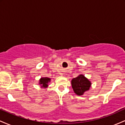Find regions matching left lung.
<instances>
[{"instance_id": "obj_1", "label": "left lung", "mask_w": 125, "mask_h": 125, "mask_svg": "<svg viewBox=\"0 0 125 125\" xmlns=\"http://www.w3.org/2000/svg\"><path fill=\"white\" fill-rule=\"evenodd\" d=\"M72 86L74 93L77 95H82L86 91L89 89L91 83L83 74L72 80Z\"/></svg>"}]
</instances>
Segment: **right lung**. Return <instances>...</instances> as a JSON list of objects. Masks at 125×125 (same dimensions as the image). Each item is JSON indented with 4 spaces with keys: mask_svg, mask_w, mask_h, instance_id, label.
Returning a JSON list of instances; mask_svg holds the SVG:
<instances>
[{
    "mask_svg": "<svg viewBox=\"0 0 125 125\" xmlns=\"http://www.w3.org/2000/svg\"><path fill=\"white\" fill-rule=\"evenodd\" d=\"M51 81V79L48 78V77H42L40 80V84H42V86L46 87L48 86V82Z\"/></svg>",
    "mask_w": 125,
    "mask_h": 125,
    "instance_id": "right-lung-1",
    "label": "right lung"
}]
</instances>
